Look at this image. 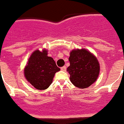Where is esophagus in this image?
<instances>
[{
  "label": "esophagus",
  "mask_w": 124,
  "mask_h": 124,
  "mask_svg": "<svg viewBox=\"0 0 124 124\" xmlns=\"http://www.w3.org/2000/svg\"><path fill=\"white\" fill-rule=\"evenodd\" d=\"M60 69L62 70V71H65L66 70V67L65 66H64V67H62L60 68Z\"/></svg>",
  "instance_id": "1"
}]
</instances>
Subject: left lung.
<instances>
[{
    "instance_id": "left-lung-1",
    "label": "left lung",
    "mask_w": 124,
    "mask_h": 124,
    "mask_svg": "<svg viewBox=\"0 0 124 124\" xmlns=\"http://www.w3.org/2000/svg\"><path fill=\"white\" fill-rule=\"evenodd\" d=\"M69 60L70 65L67 71L72 83L78 88L89 87L97 79L100 72L98 61L92 54L85 49L74 50Z\"/></svg>"
}]
</instances>
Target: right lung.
<instances>
[{"label": "right lung", "mask_w": 124, "mask_h": 124, "mask_svg": "<svg viewBox=\"0 0 124 124\" xmlns=\"http://www.w3.org/2000/svg\"><path fill=\"white\" fill-rule=\"evenodd\" d=\"M60 70L54 59L47 56V51L36 50L25 67L24 76L35 88L44 90L49 87L55 74Z\"/></svg>", "instance_id": "obj_1"}]
</instances>
